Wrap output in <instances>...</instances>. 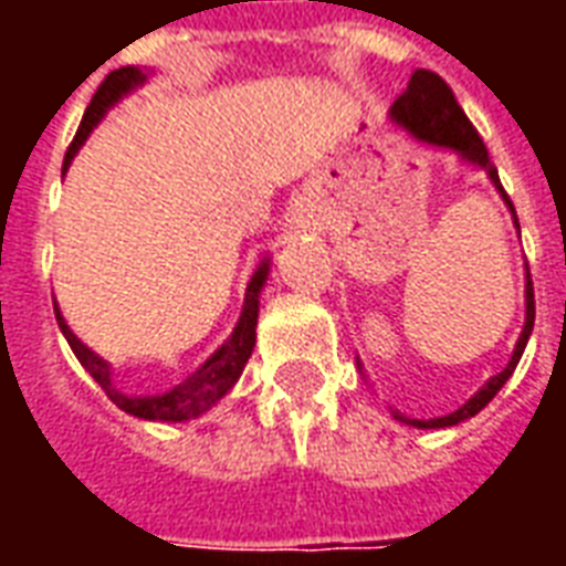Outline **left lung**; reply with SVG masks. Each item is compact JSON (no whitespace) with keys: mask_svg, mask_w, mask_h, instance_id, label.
I'll list each match as a JSON object with an SVG mask.
<instances>
[{"mask_svg":"<svg viewBox=\"0 0 566 566\" xmlns=\"http://www.w3.org/2000/svg\"><path fill=\"white\" fill-rule=\"evenodd\" d=\"M388 117H391L394 127H400L403 133H409V136L416 142H421V145L451 150V154H458V160L461 163L482 169V172L491 178V185L497 187V193L503 197V202H506V209L512 211V223L518 227L515 206H512L510 197H506V190L500 185V175L497 169H494L491 157H488L485 142L479 139V133H475L473 124L467 120V115H463V108L458 105V99H454L451 87L439 78L437 72L416 69L412 78H409V87H406L403 96L391 105ZM531 331H534V282H531V272H527V275H524V327L522 333H518V343L512 348L510 364L500 369L497 376H491L467 403L458 406L449 416L406 418L403 412L391 409L394 421L418 427V430H439V427H454L461 424V421H467V418L479 416V412L497 397L500 388L510 381L512 373H515V367H518V360H522L524 355V345L531 339ZM357 367L364 373V364H360V360H357ZM364 379H367V373H364Z\"/></svg>","mask_w":566,"mask_h":566,"instance_id":"left-lung-1","label":"left lung"}]
</instances>
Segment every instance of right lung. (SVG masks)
<instances>
[{
  "instance_id": "obj_1",
  "label": "right lung",
  "mask_w": 566,
  "mask_h": 566,
  "mask_svg": "<svg viewBox=\"0 0 566 566\" xmlns=\"http://www.w3.org/2000/svg\"><path fill=\"white\" fill-rule=\"evenodd\" d=\"M148 69L139 66H124L115 69L108 78L99 84V91L87 105V112H84V120H81L78 133H75V139L69 145L66 150V160H63V175L75 160V154L81 150V145L87 142L96 124L108 115V108L117 105L127 93H133L136 87H142L145 81H148ZM270 279V258L260 260V266L251 275V282L245 287V303H242V315L235 321L233 333L223 339V345L209 357V360H202L185 381H178L175 388L160 394H124L115 385V373H112V364L103 360V357L91 352L87 345L81 343L78 336L72 333V327L63 318V312L56 308V324H60V331L66 336L69 348L75 352V357L81 360V367L87 369L93 376V381L108 394V400L117 406V409H124L127 416L145 418V421H190V418H199L209 412L211 406H218L227 397V394L233 391V385L242 376V369H245L248 357L254 352V343H258V315H260V294H263V284Z\"/></svg>"
}]
</instances>
